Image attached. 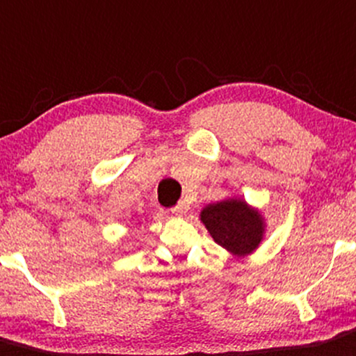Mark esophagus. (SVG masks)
<instances>
[{
	"label": "esophagus",
	"mask_w": 356,
	"mask_h": 356,
	"mask_svg": "<svg viewBox=\"0 0 356 356\" xmlns=\"http://www.w3.org/2000/svg\"><path fill=\"white\" fill-rule=\"evenodd\" d=\"M172 212H174L175 216H186V213L189 212V205L186 202H179L177 205L172 209Z\"/></svg>",
	"instance_id": "obj_1"
}]
</instances>
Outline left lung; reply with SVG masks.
I'll return each mask as SVG.
<instances>
[{"mask_svg": "<svg viewBox=\"0 0 356 356\" xmlns=\"http://www.w3.org/2000/svg\"><path fill=\"white\" fill-rule=\"evenodd\" d=\"M200 220L213 241L234 259H243L257 250L266 236L262 212L240 196L205 205L200 212Z\"/></svg>", "mask_w": 356, "mask_h": 356, "instance_id": "left-lung-1", "label": "left lung"}]
</instances>
